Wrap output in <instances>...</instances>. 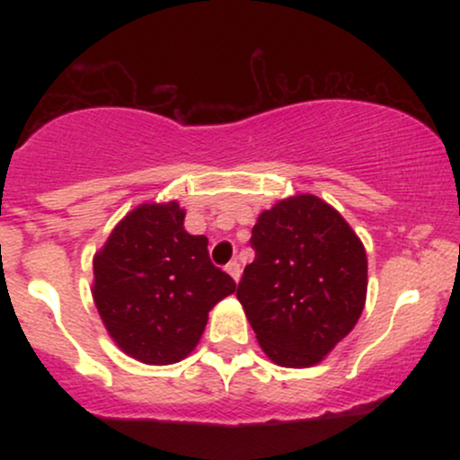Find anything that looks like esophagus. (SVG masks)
Here are the masks:
<instances>
[{"mask_svg":"<svg viewBox=\"0 0 460 460\" xmlns=\"http://www.w3.org/2000/svg\"><path fill=\"white\" fill-rule=\"evenodd\" d=\"M225 270L231 274V279H234L235 283L240 281V277H242V268H240V263H237V261H229V263H226Z\"/></svg>","mask_w":460,"mask_h":460,"instance_id":"obj_1","label":"esophagus"}]
</instances>
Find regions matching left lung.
<instances>
[{
    "instance_id": "obj_1",
    "label": "left lung",
    "mask_w": 460,
    "mask_h": 460,
    "mask_svg": "<svg viewBox=\"0 0 460 460\" xmlns=\"http://www.w3.org/2000/svg\"><path fill=\"white\" fill-rule=\"evenodd\" d=\"M255 260L237 300L274 363H320L355 329L367 292L361 240L329 203L311 194L285 199L252 226Z\"/></svg>"
}]
</instances>
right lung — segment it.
<instances>
[{"label": "right lung", "mask_w": 460, "mask_h": 460, "mask_svg": "<svg viewBox=\"0 0 460 460\" xmlns=\"http://www.w3.org/2000/svg\"><path fill=\"white\" fill-rule=\"evenodd\" d=\"M177 203L125 216L94 257L93 296L120 350L168 366L194 350L218 300L235 281L209 260L208 237L183 229Z\"/></svg>", "instance_id": "obj_1"}]
</instances>
